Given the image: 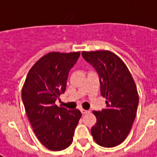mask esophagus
Wrapping results in <instances>:
<instances>
[{"mask_svg":"<svg viewBox=\"0 0 157 157\" xmlns=\"http://www.w3.org/2000/svg\"><path fill=\"white\" fill-rule=\"evenodd\" d=\"M81 112H82V115H85V114H88L90 111H88V110H84V109H81Z\"/></svg>","mask_w":157,"mask_h":157,"instance_id":"obj_1","label":"esophagus"}]
</instances>
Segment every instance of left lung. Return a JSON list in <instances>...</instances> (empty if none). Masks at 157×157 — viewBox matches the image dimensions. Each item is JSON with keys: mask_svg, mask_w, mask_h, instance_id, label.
<instances>
[{"mask_svg": "<svg viewBox=\"0 0 157 157\" xmlns=\"http://www.w3.org/2000/svg\"><path fill=\"white\" fill-rule=\"evenodd\" d=\"M83 59L97 70L106 108L93 111L97 123L91 135L98 145L114 147L126 139L133 124L139 94L133 77L124 62L110 51H82Z\"/></svg>", "mask_w": 157, "mask_h": 157, "instance_id": "8db88e82", "label": "left lung"}]
</instances>
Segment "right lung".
<instances>
[{"label": "right lung", "instance_id": "right-lung-1", "mask_svg": "<svg viewBox=\"0 0 157 157\" xmlns=\"http://www.w3.org/2000/svg\"><path fill=\"white\" fill-rule=\"evenodd\" d=\"M79 57L80 51L47 53L29 70L22 88V100L33 130L39 141L52 151L63 150L72 144L82 117L78 109L68 110L56 104Z\"/></svg>", "mask_w": 157, "mask_h": 157}]
</instances>
